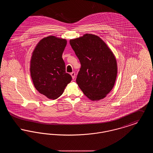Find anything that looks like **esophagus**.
Listing matches in <instances>:
<instances>
[{
	"mask_svg": "<svg viewBox=\"0 0 153 153\" xmlns=\"http://www.w3.org/2000/svg\"><path fill=\"white\" fill-rule=\"evenodd\" d=\"M71 75L72 76V79H74V78H75V76H76V74H75V72H72V73H71Z\"/></svg>",
	"mask_w": 153,
	"mask_h": 153,
	"instance_id": "1",
	"label": "esophagus"
}]
</instances>
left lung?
<instances>
[{"label":"left lung","mask_w":153,"mask_h":153,"mask_svg":"<svg viewBox=\"0 0 153 153\" xmlns=\"http://www.w3.org/2000/svg\"><path fill=\"white\" fill-rule=\"evenodd\" d=\"M81 64L76 82L92 101L104 99L114 86L117 72L115 57L99 36L92 34L70 40Z\"/></svg>","instance_id":"8db88e82"}]
</instances>
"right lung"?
Wrapping results in <instances>:
<instances>
[{"mask_svg": "<svg viewBox=\"0 0 153 153\" xmlns=\"http://www.w3.org/2000/svg\"><path fill=\"white\" fill-rule=\"evenodd\" d=\"M67 41L51 36L36 45L30 61V75L36 90L48 99H57L64 92L72 76L66 73L62 58Z\"/></svg>", "mask_w": 153, "mask_h": 153, "instance_id": "1", "label": "right lung"}]
</instances>
